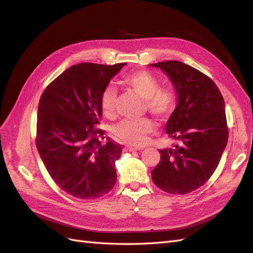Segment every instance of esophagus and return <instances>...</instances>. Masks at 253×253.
<instances>
[{
    "instance_id": "obj_1",
    "label": "esophagus",
    "mask_w": 253,
    "mask_h": 253,
    "mask_svg": "<svg viewBox=\"0 0 253 253\" xmlns=\"http://www.w3.org/2000/svg\"><path fill=\"white\" fill-rule=\"evenodd\" d=\"M141 150L140 148H136V147H132V145H126L125 148V151H128V152H132V151H139Z\"/></svg>"
}]
</instances>
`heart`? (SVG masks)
Returning <instances> with one entry per match:
<instances>
[{"instance_id": "obj_1", "label": "heart", "mask_w": 253, "mask_h": 253, "mask_svg": "<svg viewBox=\"0 0 253 253\" xmlns=\"http://www.w3.org/2000/svg\"><path fill=\"white\" fill-rule=\"evenodd\" d=\"M124 82L144 99V106L156 117H169L176 106V93L172 87H159V80L147 71H136L126 75ZM117 90L106 86L101 95V108L106 116H113L116 109ZM155 126L150 118L125 119L114 126L113 135L116 139L131 145H143Z\"/></svg>"}]
</instances>
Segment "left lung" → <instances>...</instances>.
<instances>
[{
	"label": "left lung",
	"mask_w": 253,
	"mask_h": 253,
	"mask_svg": "<svg viewBox=\"0 0 253 253\" xmlns=\"http://www.w3.org/2000/svg\"><path fill=\"white\" fill-rule=\"evenodd\" d=\"M150 65L168 75L177 94L166 126L176 144L159 150L152 180L167 193L187 194L208 181L227 145L224 98L208 76L188 64L171 60Z\"/></svg>",
	"instance_id": "1"
}]
</instances>
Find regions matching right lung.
I'll list each match as a JSON object with an SVG mask.
<instances>
[{"label": "right lung", "instance_id": "obj_1", "mask_svg": "<svg viewBox=\"0 0 253 253\" xmlns=\"http://www.w3.org/2000/svg\"><path fill=\"white\" fill-rule=\"evenodd\" d=\"M126 63L71 66L45 88L38 106L36 145L59 188L80 200L109 193L117 180L115 163L121 145L101 144L96 128L102 116L101 95Z\"/></svg>", "mask_w": 253, "mask_h": 253}]
</instances>
